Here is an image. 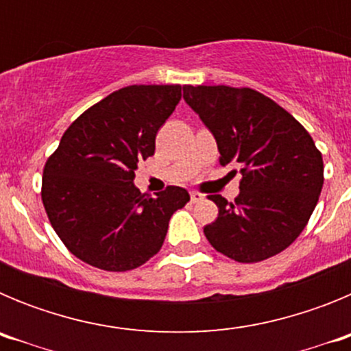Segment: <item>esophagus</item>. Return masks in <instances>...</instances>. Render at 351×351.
I'll use <instances>...</instances> for the list:
<instances>
[{
	"mask_svg": "<svg viewBox=\"0 0 351 351\" xmlns=\"http://www.w3.org/2000/svg\"><path fill=\"white\" fill-rule=\"evenodd\" d=\"M190 197H191V202L197 204V202H200V200H202L204 195H202V193H198V191H191Z\"/></svg>",
	"mask_w": 351,
	"mask_h": 351,
	"instance_id": "34e87169",
	"label": "esophagus"
}]
</instances>
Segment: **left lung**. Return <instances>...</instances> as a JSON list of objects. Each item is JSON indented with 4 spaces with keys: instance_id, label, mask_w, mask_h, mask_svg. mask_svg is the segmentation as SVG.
I'll return each instance as SVG.
<instances>
[{
    "instance_id": "obj_1",
    "label": "left lung",
    "mask_w": 351,
    "mask_h": 351,
    "mask_svg": "<svg viewBox=\"0 0 351 351\" xmlns=\"http://www.w3.org/2000/svg\"><path fill=\"white\" fill-rule=\"evenodd\" d=\"M182 91L213 132L219 165L232 163L243 173L234 202L209 195L218 206L216 221L204 226L210 246L241 263L287 250L308 225L324 186V160L311 135L255 89L184 86Z\"/></svg>"
}]
</instances>
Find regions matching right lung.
I'll return each instance as SVG.
<instances>
[{"label": "right lung", "instance_id": "1", "mask_svg": "<svg viewBox=\"0 0 351 351\" xmlns=\"http://www.w3.org/2000/svg\"><path fill=\"white\" fill-rule=\"evenodd\" d=\"M179 100V84L117 89L80 114L45 161L43 207L82 262L110 272L141 267L163 246L170 216L190 202L179 186L151 198L133 184Z\"/></svg>", "mask_w": 351, "mask_h": 351}]
</instances>
